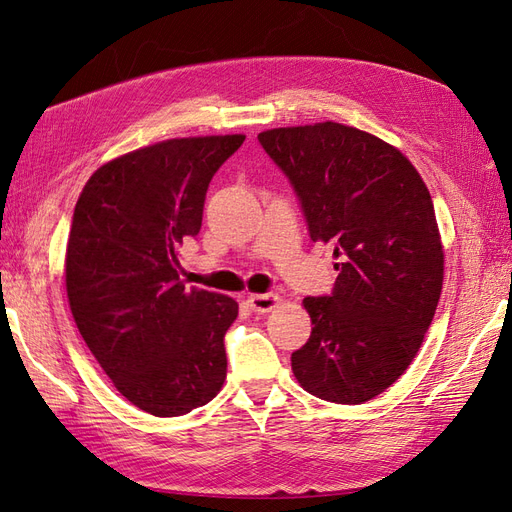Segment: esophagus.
<instances>
[{
    "instance_id": "34e87169",
    "label": "esophagus",
    "mask_w": 512,
    "mask_h": 512,
    "mask_svg": "<svg viewBox=\"0 0 512 512\" xmlns=\"http://www.w3.org/2000/svg\"><path fill=\"white\" fill-rule=\"evenodd\" d=\"M245 303L247 307L252 309L254 314H267L271 312V309L280 303V297L273 292H265V294H247L245 297Z\"/></svg>"
}]
</instances>
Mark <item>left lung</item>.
<instances>
[{
	"label": "left lung",
	"mask_w": 512,
	"mask_h": 512,
	"mask_svg": "<svg viewBox=\"0 0 512 512\" xmlns=\"http://www.w3.org/2000/svg\"><path fill=\"white\" fill-rule=\"evenodd\" d=\"M297 194L312 241L333 245L329 297H305L292 374L333 404H365L404 374L436 314L444 252L427 185L393 145L335 121L258 134Z\"/></svg>",
	"instance_id": "left-lung-1"
}]
</instances>
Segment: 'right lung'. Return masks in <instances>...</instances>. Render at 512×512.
<instances>
[{
    "mask_svg": "<svg viewBox=\"0 0 512 512\" xmlns=\"http://www.w3.org/2000/svg\"><path fill=\"white\" fill-rule=\"evenodd\" d=\"M243 134L170 138L100 166L76 200L66 290L104 374L153 416L205 406L226 378V294L185 288L179 245L203 224L207 188Z\"/></svg>",
    "mask_w": 512,
    "mask_h": 512,
    "instance_id": "add662e5",
    "label": "right lung"
}]
</instances>
